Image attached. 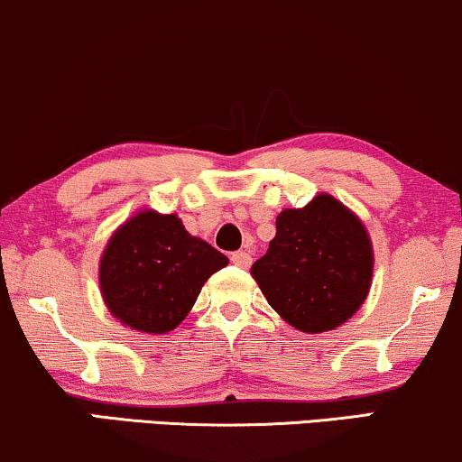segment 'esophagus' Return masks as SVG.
I'll return each mask as SVG.
<instances>
[{
  "label": "esophagus",
  "instance_id": "1",
  "mask_svg": "<svg viewBox=\"0 0 462 462\" xmlns=\"http://www.w3.org/2000/svg\"><path fill=\"white\" fill-rule=\"evenodd\" d=\"M231 263L236 264V267H242V269H248L252 264V256L248 254V252L239 250V252H233L231 254Z\"/></svg>",
  "mask_w": 462,
  "mask_h": 462
}]
</instances>
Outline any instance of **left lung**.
I'll use <instances>...</instances> for the list:
<instances>
[{"mask_svg": "<svg viewBox=\"0 0 462 462\" xmlns=\"http://www.w3.org/2000/svg\"><path fill=\"white\" fill-rule=\"evenodd\" d=\"M267 254L252 264V277L269 305L302 332L334 330L368 296L372 244L362 220L321 193L275 220Z\"/></svg>", "mask_w": 462, "mask_h": 462, "instance_id": "1", "label": "left lung"}]
</instances>
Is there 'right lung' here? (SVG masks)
<instances>
[{
  "label": "right lung",
  "mask_w": 462,
  "mask_h": 462,
  "mask_svg": "<svg viewBox=\"0 0 462 462\" xmlns=\"http://www.w3.org/2000/svg\"><path fill=\"white\" fill-rule=\"evenodd\" d=\"M226 256L189 236L176 214L144 210L119 226L100 258V290L109 311L138 332L174 330Z\"/></svg>",
  "instance_id": "obj_1"
}]
</instances>
